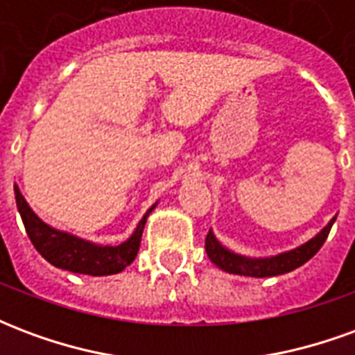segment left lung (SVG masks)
Segmentation results:
<instances>
[{"label":"left lung","mask_w":355,"mask_h":355,"mask_svg":"<svg viewBox=\"0 0 355 355\" xmlns=\"http://www.w3.org/2000/svg\"><path fill=\"white\" fill-rule=\"evenodd\" d=\"M335 223V218L323 228V230L310 239L304 245L293 249L289 253H282L272 259H245V257H239L234 254L228 249H224L216 238L213 236V232H209L207 238H205V251H207L209 259L213 264L228 272V274L236 275H251V277H272V275H282L287 272H293L295 268L302 266L304 262L312 259L313 254L318 253L321 245L325 243L331 226Z\"/></svg>","instance_id":"8db88e82"}]
</instances>
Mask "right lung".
Segmentation results:
<instances>
[{
    "label": "right lung",
    "instance_id": "add662e5",
    "mask_svg": "<svg viewBox=\"0 0 355 355\" xmlns=\"http://www.w3.org/2000/svg\"><path fill=\"white\" fill-rule=\"evenodd\" d=\"M15 198H17V207L22 216L28 238L34 243L35 251L53 266L89 275L117 274L137 259L144 224H146L150 211L154 209L152 207L148 211L137 226L135 234L125 243L117 247H101L47 226L28 207L26 200L22 198L17 186H15Z\"/></svg>",
    "mask_w": 355,
    "mask_h": 355
}]
</instances>
